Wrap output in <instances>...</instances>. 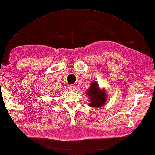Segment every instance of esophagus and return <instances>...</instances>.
<instances>
[{"label": "esophagus", "mask_w": 155, "mask_h": 155, "mask_svg": "<svg viewBox=\"0 0 155 155\" xmlns=\"http://www.w3.org/2000/svg\"><path fill=\"white\" fill-rule=\"evenodd\" d=\"M68 88L70 91H74L76 89V87L74 85H69Z\"/></svg>", "instance_id": "1"}]
</instances>
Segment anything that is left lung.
Returning <instances> with one entry per match:
<instances>
[{
    "mask_svg": "<svg viewBox=\"0 0 155 155\" xmlns=\"http://www.w3.org/2000/svg\"><path fill=\"white\" fill-rule=\"evenodd\" d=\"M87 95L89 97L91 101L89 106L91 107H100L104 106L107 100L105 89H100L98 83L95 81L92 82L91 84L90 88L87 90Z\"/></svg>",
    "mask_w": 155,
    "mask_h": 155,
    "instance_id": "1",
    "label": "left lung"
}]
</instances>
